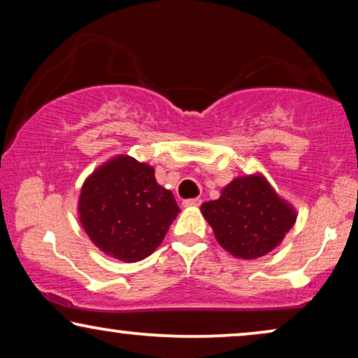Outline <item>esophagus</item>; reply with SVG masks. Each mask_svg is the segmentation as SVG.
<instances>
[{
  "label": "esophagus",
  "instance_id": "34e87169",
  "mask_svg": "<svg viewBox=\"0 0 358 358\" xmlns=\"http://www.w3.org/2000/svg\"><path fill=\"white\" fill-rule=\"evenodd\" d=\"M202 203V200H200L199 197H195V199H185V200H182V205L184 207H197V205H200Z\"/></svg>",
  "mask_w": 358,
  "mask_h": 358
}]
</instances>
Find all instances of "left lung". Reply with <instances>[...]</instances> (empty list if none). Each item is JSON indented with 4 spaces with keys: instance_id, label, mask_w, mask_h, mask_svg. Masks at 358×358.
Returning a JSON list of instances; mask_svg holds the SVG:
<instances>
[{
    "instance_id": "left-lung-1",
    "label": "left lung",
    "mask_w": 358,
    "mask_h": 358,
    "mask_svg": "<svg viewBox=\"0 0 358 358\" xmlns=\"http://www.w3.org/2000/svg\"><path fill=\"white\" fill-rule=\"evenodd\" d=\"M215 238L233 256L257 259L271 252L295 223L296 215L262 176L234 179L218 200L202 203Z\"/></svg>"
}]
</instances>
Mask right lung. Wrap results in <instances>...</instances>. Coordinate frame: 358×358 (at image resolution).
<instances>
[{"instance_id": "obj_1", "label": "right lung", "mask_w": 358, "mask_h": 358, "mask_svg": "<svg viewBox=\"0 0 358 358\" xmlns=\"http://www.w3.org/2000/svg\"><path fill=\"white\" fill-rule=\"evenodd\" d=\"M80 220L91 241L124 262H136L159 246L180 212L155 169L119 156L94 171L80 195Z\"/></svg>"}]
</instances>
